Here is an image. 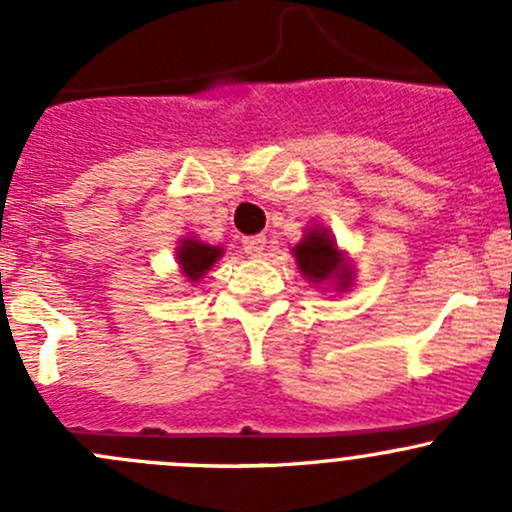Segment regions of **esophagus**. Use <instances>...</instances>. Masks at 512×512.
I'll list each match as a JSON object with an SVG mask.
<instances>
[{"label": "esophagus", "instance_id": "esophagus-1", "mask_svg": "<svg viewBox=\"0 0 512 512\" xmlns=\"http://www.w3.org/2000/svg\"><path fill=\"white\" fill-rule=\"evenodd\" d=\"M265 247H267L265 235H252L242 240V250H245L250 257H262L265 255Z\"/></svg>", "mask_w": 512, "mask_h": 512}]
</instances>
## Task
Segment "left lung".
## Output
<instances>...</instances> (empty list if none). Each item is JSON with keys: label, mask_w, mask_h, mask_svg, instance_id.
Wrapping results in <instances>:
<instances>
[{"label": "left lung", "mask_w": 512, "mask_h": 512, "mask_svg": "<svg viewBox=\"0 0 512 512\" xmlns=\"http://www.w3.org/2000/svg\"><path fill=\"white\" fill-rule=\"evenodd\" d=\"M292 252L299 272H302V277H307V282H314V285L334 282L339 292L352 287V265L339 252L337 240L329 235L327 227H309L302 240L292 247Z\"/></svg>", "instance_id": "left-lung-1"}]
</instances>
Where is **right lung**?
<instances>
[{
    "label": "right lung",
    "mask_w": 512,
    "mask_h": 512,
    "mask_svg": "<svg viewBox=\"0 0 512 512\" xmlns=\"http://www.w3.org/2000/svg\"><path fill=\"white\" fill-rule=\"evenodd\" d=\"M175 255H178V265L183 270V275L190 282H198L223 257V247L205 245V242L193 240V237H185V240H180V247Z\"/></svg>",
    "instance_id": "obj_1"
}]
</instances>
